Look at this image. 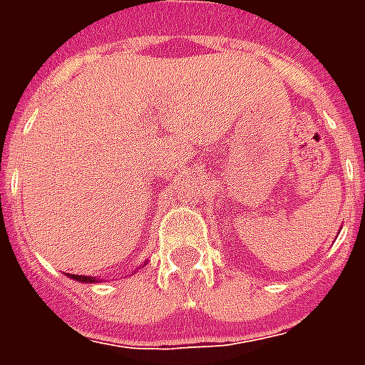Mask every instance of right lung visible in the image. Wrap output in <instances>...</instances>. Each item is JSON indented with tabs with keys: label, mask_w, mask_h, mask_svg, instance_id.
<instances>
[{
	"label": "right lung",
	"mask_w": 365,
	"mask_h": 365,
	"mask_svg": "<svg viewBox=\"0 0 365 365\" xmlns=\"http://www.w3.org/2000/svg\"><path fill=\"white\" fill-rule=\"evenodd\" d=\"M68 277H72L76 282H82V283H96L97 277H91V275H76V274H68Z\"/></svg>",
	"instance_id": "add662e5"
}]
</instances>
